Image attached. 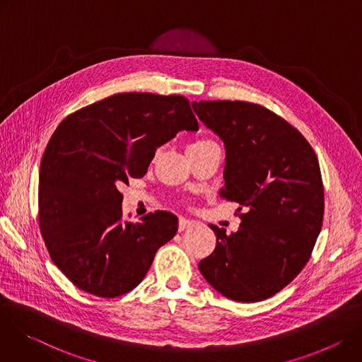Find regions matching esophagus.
Here are the masks:
<instances>
[{"instance_id": "34e87169", "label": "esophagus", "mask_w": 362, "mask_h": 362, "mask_svg": "<svg viewBox=\"0 0 362 362\" xmlns=\"http://www.w3.org/2000/svg\"><path fill=\"white\" fill-rule=\"evenodd\" d=\"M193 223H194L193 221H189V219H186V218H180V219H179V232H183V230L192 228Z\"/></svg>"}]
</instances>
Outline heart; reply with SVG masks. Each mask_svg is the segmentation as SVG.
I'll return each mask as SVG.
<instances>
[{
	"label": "heart",
	"mask_w": 362,
	"mask_h": 362,
	"mask_svg": "<svg viewBox=\"0 0 362 362\" xmlns=\"http://www.w3.org/2000/svg\"><path fill=\"white\" fill-rule=\"evenodd\" d=\"M209 150H219L218 143L211 139V137H197L194 139L189 146H187V154H199V153H204V151H209Z\"/></svg>",
	"instance_id": "heart-1"
}]
</instances>
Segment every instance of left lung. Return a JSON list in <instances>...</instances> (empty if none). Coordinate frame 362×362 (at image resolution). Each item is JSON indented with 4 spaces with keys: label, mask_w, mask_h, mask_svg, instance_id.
Returning a JSON list of instances; mask_svg holds the SVG:
<instances>
[{
    "label": "left lung",
    "mask_w": 362,
    "mask_h": 362,
    "mask_svg": "<svg viewBox=\"0 0 362 362\" xmlns=\"http://www.w3.org/2000/svg\"><path fill=\"white\" fill-rule=\"evenodd\" d=\"M193 110L225 143L221 196L240 204L242 219L235 233L209 225L218 242L199 269L226 298L268 299L303 269L321 232L318 158L298 129L261 105L202 100Z\"/></svg>",
    "instance_id": "left-lung-1"
}]
</instances>
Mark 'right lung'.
I'll list each match as a JSON object with an SVG mask.
<instances>
[{"label":"right lung","mask_w":362,"mask_h":362,"mask_svg":"<svg viewBox=\"0 0 362 362\" xmlns=\"http://www.w3.org/2000/svg\"><path fill=\"white\" fill-rule=\"evenodd\" d=\"M199 123L185 95L119 93L69 115L40 166L38 225L56 267L81 291L116 298L136 288L177 218L127 222L122 185L143 177L154 151Z\"/></svg>","instance_id":"add662e5"}]
</instances>
